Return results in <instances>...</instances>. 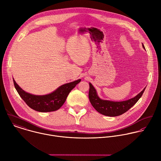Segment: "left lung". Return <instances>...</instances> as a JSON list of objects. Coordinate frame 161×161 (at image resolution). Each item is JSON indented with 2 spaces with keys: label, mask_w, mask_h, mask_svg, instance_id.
Wrapping results in <instances>:
<instances>
[{
  "label": "left lung",
  "mask_w": 161,
  "mask_h": 161,
  "mask_svg": "<svg viewBox=\"0 0 161 161\" xmlns=\"http://www.w3.org/2000/svg\"><path fill=\"white\" fill-rule=\"evenodd\" d=\"M142 46L145 49L143 44ZM89 85L90 90L88 97L91 104L98 112L108 117H117L125 113L137 102L146 89V88H144L136 97L128 100L123 102H112L100 99L98 97L96 90L93 85L91 83Z\"/></svg>",
  "instance_id": "8db88e82"
}]
</instances>
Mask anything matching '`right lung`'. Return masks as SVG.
Listing matches in <instances>:
<instances>
[{
    "mask_svg": "<svg viewBox=\"0 0 161 161\" xmlns=\"http://www.w3.org/2000/svg\"><path fill=\"white\" fill-rule=\"evenodd\" d=\"M13 81L17 93L30 108L40 112H49L56 111L61 107L69 92L81 81V80L64 84L53 93L42 96L34 95L24 92L14 79Z\"/></svg>",
    "mask_w": 161,
    "mask_h": 161,
    "instance_id": "obj_1",
    "label": "right lung"
}]
</instances>
